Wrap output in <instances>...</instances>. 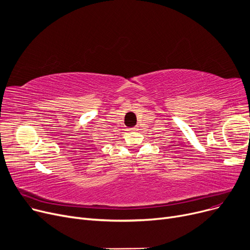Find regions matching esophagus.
Here are the masks:
<instances>
[{
	"instance_id": "obj_1",
	"label": "esophagus",
	"mask_w": 250,
	"mask_h": 250,
	"mask_svg": "<svg viewBox=\"0 0 250 250\" xmlns=\"http://www.w3.org/2000/svg\"><path fill=\"white\" fill-rule=\"evenodd\" d=\"M128 129H129V130H133V132H137V130H138L139 128H138V126H136V127H129Z\"/></svg>"
}]
</instances>
